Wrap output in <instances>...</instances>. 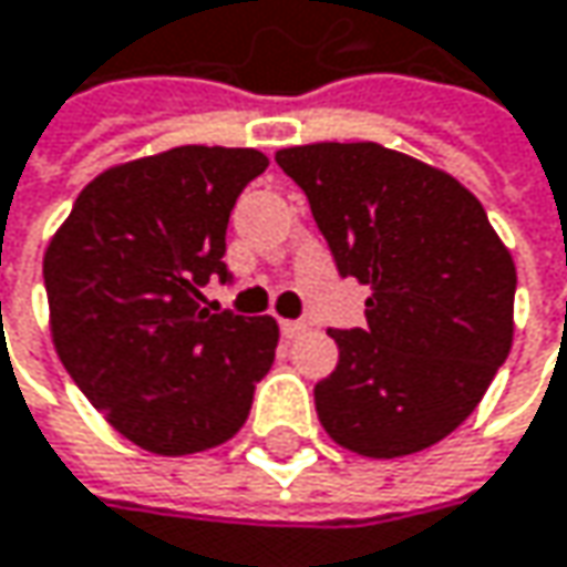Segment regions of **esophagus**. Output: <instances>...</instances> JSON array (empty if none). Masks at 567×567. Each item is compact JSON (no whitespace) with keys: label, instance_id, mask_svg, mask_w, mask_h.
<instances>
[{"label":"esophagus","instance_id":"obj_1","mask_svg":"<svg viewBox=\"0 0 567 567\" xmlns=\"http://www.w3.org/2000/svg\"><path fill=\"white\" fill-rule=\"evenodd\" d=\"M305 321H282V337H288V340H295V337L305 334Z\"/></svg>","mask_w":567,"mask_h":567}]
</instances>
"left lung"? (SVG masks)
<instances>
[{"label":"left lung","instance_id":"obj_1","mask_svg":"<svg viewBox=\"0 0 567 567\" xmlns=\"http://www.w3.org/2000/svg\"><path fill=\"white\" fill-rule=\"evenodd\" d=\"M340 276L370 285L367 328L328 331L340 360L315 386L324 432L363 457L447 437L513 347L516 266L481 200L435 165L380 142L279 148Z\"/></svg>","mask_w":567,"mask_h":567}]
</instances>
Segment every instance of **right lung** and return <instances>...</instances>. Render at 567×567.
<instances>
[{
	"label": "right lung",
	"mask_w": 567,
	"mask_h": 567,
	"mask_svg": "<svg viewBox=\"0 0 567 567\" xmlns=\"http://www.w3.org/2000/svg\"><path fill=\"white\" fill-rule=\"evenodd\" d=\"M256 148L178 145L90 181L44 249L54 350L132 444L181 457L230 441L279 347L276 318L204 308L230 279L227 224Z\"/></svg>",
	"instance_id": "1"
}]
</instances>
